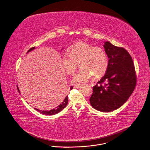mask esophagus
Segmentation results:
<instances>
[{
	"label": "esophagus",
	"mask_w": 150,
	"mask_h": 150,
	"mask_svg": "<svg viewBox=\"0 0 150 150\" xmlns=\"http://www.w3.org/2000/svg\"><path fill=\"white\" fill-rule=\"evenodd\" d=\"M83 87H84L83 86H74V88H78V89L83 88Z\"/></svg>",
	"instance_id": "obj_1"
}]
</instances>
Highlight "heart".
Wrapping results in <instances>:
<instances>
[{
    "mask_svg": "<svg viewBox=\"0 0 150 150\" xmlns=\"http://www.w3.org/2000/svg\"><path fill=\"white\" fill-rule=\"evenodd\" d=\"M69 51L70 54L65 53L62 57V66L66 72L71 75L76 70L79 63L81 67L73 77V84H84L93 75L98 78L105 73L109 61L105 52L102 48L80 42L72 45Z\"/></svg>",
    "mask_w": 150,
    "mask_h": 150,
    "instance_id": "b5f03b06",
    "label": "heart"
}]
</instances>
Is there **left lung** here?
Wrapping results in <instances>:
<instances>
[{"label":"left lung","instance_id":"obj_1","mask_svg":"<svg viewBox=\"0 0 150 150\" xmlns=\"http://www.w3.org/2000/svg\"><path fill=\"white\" fill-rule=\"evenodd\" d=\"M105 52L109 58L105 74L93 87L89 98L91 106L97 110L109 112L121 107L132 94L137 77L132 58L123 47L105 42ZM105 81L107 84L103 85Z\"/></svg>","mask_w":150,"mask_h":150}]
</instances>
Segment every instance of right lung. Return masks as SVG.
Segmentation results:
<instances>
[{
  "label": "right lung",
  "mask_w": 150,
  "mask_h": 150,
  "mask_svg": "<svg viewBox=\"0 0 150 150\" xmlns=\"http://www.w3.org/2000/svg\"><path fill=\"white\" fill-rule=\"evenodd\" d=\"M35 49V47H32L31 49H30L28 51L27 53L31 52L32 50H34ZM63 50V49H61V50ZM17 88H18V91L20 93V90H19V89H18V86H17ZM72 88H73L72 86L70 87L71 90ZM68 100H69L68 96H67L66 97V98H64V100L62 101V103H61L59 105H58L57 106H56L55 108H54V109H52V110H39V109H35V110H37L38 112L44 114V115H56V114L58 113L59 112H60L62 110H63V109L66 106V105H67V104H68Z\"/></svg>",
  "instance_id": "obj_1"
}]
</instances>
